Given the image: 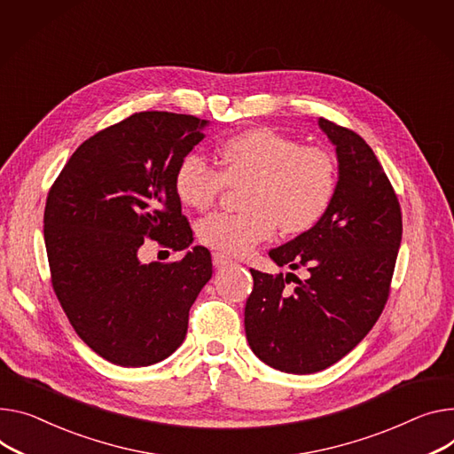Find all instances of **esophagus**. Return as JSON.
Here are the masks:
<instances>
[{
    "mask_svg": "<svg viewBox=\"0 0 454 454\" xmlns=\"http://www.w3.org/2000/svg\"><path fill=\"white\" fill-rule=\"evenodd\" d=\"M232 260H231V256H227V254H222V253H213V263H215V267H225V265H229Z\"/></svg>",
    "mask_w": 454,
    "mask_h": 454,
    "instance_id": "34e87169",
    "label": "esophagus"
}]
</instances>
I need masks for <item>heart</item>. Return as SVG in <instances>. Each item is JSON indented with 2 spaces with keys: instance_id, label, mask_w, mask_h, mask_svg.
<instances>
[{
  "instance_id": "heart-1",
  "label": "heart",
  "mask_w": 454,
  "mask_h": 454,
  "mask_svg": "<svg viewBox=\"0 0 454 454\" xmlns=\"http://www.w3.org/2000/svg\"><path fill=\"white\" fill-rule=\"evenodd\" d=\"M222 172L198 153H187L174 172L178 200L205 211L225 184H247L241 205L247 211L215 213L196 225L203 246L227 254H246L270 238L280 222L287 232L310 229L327 211L334 194L333 158L318 147L258 127L236 134L218 147Z\"/></svg>"
}]
</instances>
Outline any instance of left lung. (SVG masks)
<instances>
[{"label":"left lung","mask_w":454,"mask_h":454,"mask_svg":"<svg viewBox=\"0 0 454 454\" xmlns=\"http://www.w3.org/2000/svg\"><path fill=\"white\" fill-rule=\"evenodd\" d=\"M334 145L338 182L318 223L269 256L307 280L251 269L254 287L246 303L253 353L272 369L310 374L341 360L372 329L389 296L402 241L398 198L364 139L320 118ZM297 280L294 292L286 284Z\"/></svg>","instance_id":"obj_1"}]
</instances>
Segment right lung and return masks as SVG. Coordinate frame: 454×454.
I'll return each mask as SVG.
<instances>
[{"instance_id": "right-lung-1", "label": "right lung", "mask_w": 454, "mask_h": 454, "mask_svg": "<svg viewBox=\"0 0 454 454\" xmlns=\"http://www.w3.org/2000/svg\"><path fill=\"white\" fill-rule=\"evenodd\" d=\"M207 125L189 114H132L83 142L49 191L43 236L54 293L78 336L111 364L170 356L211 280V253L189 247L192 231L174 191L178 161ZM145 237L186 254L144 264L137 251Z\"/></svg>"}]
</instances>
